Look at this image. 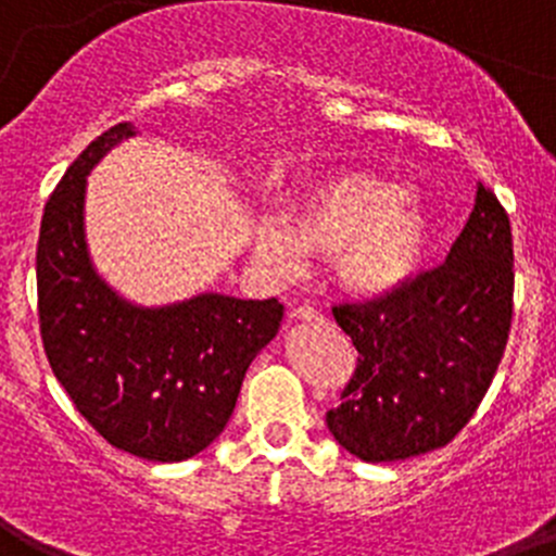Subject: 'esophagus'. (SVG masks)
Masks as SVG:
<instances>
[{
  "label": "esophagus",
  "mask_w": 556,
  "mask_h": 556,
  "mask_svg": "<svg viewBox=\"0 0 556 556\" xmlns=\"http://www.w3.org/2000/svg\"><path fill=\"white\" fill-rule=\"evenodd\" d=\"M290 318H296V321H321L324 315L321 309L309 307V304H299V307L290 309Z\"/></svg>",
  "instance_id": "esophagus-1"
}]
</instances>
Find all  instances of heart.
Wrapping results in <instances>:
<instances>
[{"mask_svg":"<svg viewBox=\"0 0 556 556\" xmlns=\"http://www.w3.org/2000/svg\"><path fill=\"white\" fill-rule=\"evenodd\" d=\"M429 241L424 204L374 174H340L313 185L288 213L257 232V257L277 274H296L304 252L332 257L340 288L382 296L418 268Z\"/></svg>","mask_w":556,"mask_h":556,"instance_id":"obj_1","label":"heart"}]
</instances>
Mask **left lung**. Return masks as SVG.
Returning <instances> with one entry per match:
<instances>
[{
  "label": "left lung",
  "instance_id": "left-lung-1",
  "mask_svg": "<svg viewBox=\"0 0 556 556\" xmlns=\"http://www.w3.org/2000/svg\"><path fill=\"white\" fill-rule=\"evenodd\" d=\"M513 229L479 185L446 263L368 302L334 304L357 368L327 413L340 446L396 463L446 446L471 421L504 357L513 321Z\"/></svg>",
  "mask_w": 556,
  "mask_h": 556
}]
</instances>
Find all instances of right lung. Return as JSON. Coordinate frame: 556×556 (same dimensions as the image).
<instances>
[{"mask_svg":"<svg viewBox=\"0 0 556 556\" xmlns=\"http://www.w3.org/2000/svg\"><path fill=\"white\" fill-rule=\"evenodd\" d=\"M132 135L127 122L99 135L49 197L35 254L38 321L54 377L85 421L122 452L179 463L224 432L285 307L222 293L138 307L99 277L85 247V177Z\"/></svg>","mask_w":556,"mask_h":556,"instance_id":"1","label":"right lung"}]
</instances>
